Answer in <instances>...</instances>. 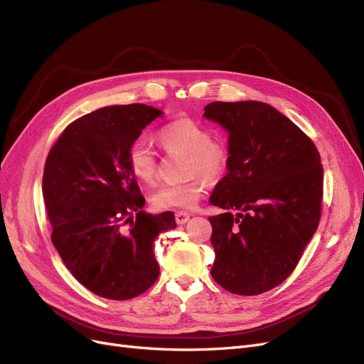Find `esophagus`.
Listing matches in <instances>:
<instances>
[{
	"mask_svg": "<svg viewBox=\"0 0 364 364\" xmlns=\"http://www.w3.org/2000/svg\"><path fill=\"white\" fill-rule=\"evenodd\" d=\"M174 217H176V223L178 224H185L188 220H190V214H188V212H185V210H178L176 214H174Z\"/></svg>",
	"mask_w": 364,
	"mask_h": 364,
	"instance_id": "esophagus-1",
	"label": "esophagus"
}]
</instances>
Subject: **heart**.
Returning <instances> with one entry per match:
<instances>
[{
    "mask_svg": "<svg viewBox=\"0 0 364 364\" xmlns=\"http://www.w3.org/2000/svg\"><path fill=\"white\" fill-rule=\"evenodd\" d=\"M158 140L167 152L186 155V176L183 183H164L150 196L156 209H191L205 193V181H220L229 166L228 150L212 144L210 132L190 119L174 120L158 132ZM128 166L134 176L150 183L158 170L156 155L146 141H135L128 150Z\"/></svg>",
    "mask_w": 364,
    "mask_h": 364,
    "instance_id": "b5f03b06",
    "label": "heart"
}]
</instances>
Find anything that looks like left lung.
I'll list each match as a JSON object with an SVG mask.
<instances>
[{
	"label": "left lung",
	"mask_w": 364,
	"mask_h": 364,
	"mask_svg": "<svg viewBox=\"0 0 364 364\" xmlns=\"http://www.w3.org/2000/svg\"><path fill=\"white\" fill-rule=\"evenodd\" d=\"M203 117L228 132V174L209 202L215 260L225 291L259 295L289 277L315 235L323 170L318 149L296 124L257 101L212 102Z\"/></svg>",
	"instance_id": "1"
}]
</instances>
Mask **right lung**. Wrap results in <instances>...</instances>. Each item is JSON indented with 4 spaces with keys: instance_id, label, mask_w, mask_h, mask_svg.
Here are the masks:
<instances>
[{
    "instance_id": "1",
    "label": "right lung",
    "mask_w": 364,
    "mask_h": 364,
    "mask_svg": "<svg viewBox=\"0 0 364 364\" xmlns=\"http://www.w3.org/2000/svg\"><path fill=\"white\" fill-rule=\"evenodd\" d=\"M164 112L144 104L111 105L72 122L49 150L43 200L53 244L84 287L108 299L146 292L158 275L154 241L176 228L170 210H143L128 150Z\"/></svg>"
}]
</instances>
